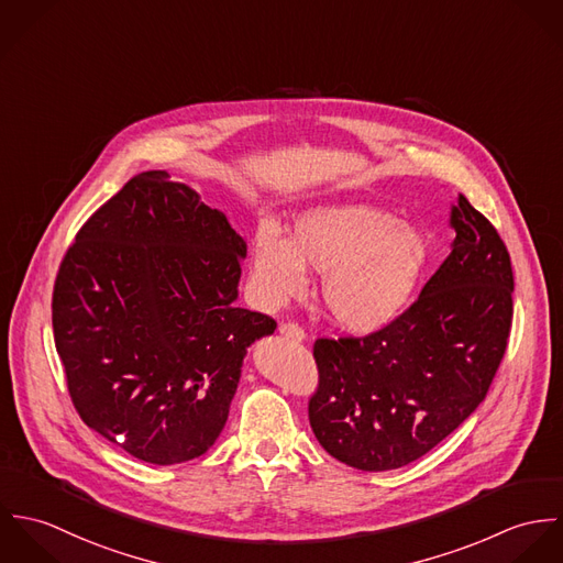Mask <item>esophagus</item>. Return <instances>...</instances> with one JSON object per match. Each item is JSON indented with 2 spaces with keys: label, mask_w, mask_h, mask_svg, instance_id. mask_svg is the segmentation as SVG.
<instances>
[{
  "label": "esophagus",
  "mask_w": 563,
  "mask_h": 563,
  "mask_svg": "<svg viewBox=\"0 0 563 563\" xmlns=\"http://www.w3.org/2000/svg\"><path fill=\"white\" fill-rule=\"evenodd\" d=\"M279 333L290 338V340H297V342H301L306 338V331L297 322H282L279 324Z\"/></svg>",
  "instance_id": "1"
}]
</instances>
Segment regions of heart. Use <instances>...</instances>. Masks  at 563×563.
I'll use <instances>...</instances> for the list:
<instances>
[{"mask_svg":"<svg viewBox=\"0 0 563 563\" xmlns=\"http://www.w3.org/2000/svg\"><path fill=\"white\" fill-rule=\"evenodd\" d=\"M429 262L424 234L368 203L317 206L295 217L290 239L262 225L251 242V284L264 308H279L322 273L319 301L342 331L366 335L397 321Z\"/></svg>","mask_w":563,"mask_h":563,"instance_id":"b5f03b06","label":"heart"}]
</instances>
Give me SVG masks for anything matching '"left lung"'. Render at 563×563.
I'll use <instances>...</instances> for the list:
<instances>
[{"mask_svg":"<svg viewBox=\"0 0 563 563\" xmlns=\"http://www.w3.org/2000/svg\"><path fill=\"white\" fill-rule=\"evenodd\" d=\"M449 257L420 297L364 338H319L312 431L338 462L366 473L416 462L485 399L514 317V273L494 225L460 195Z\"/></svg>","mask_w":563,"mask_h":563,"instance_id":"1","label":"left lung"}]
</instances>
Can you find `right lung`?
<instances>
[{
  "label": "right lung",
  "instance_id": "right-lung-1",
  "mask_svg": "<svg viewBox=\"0 0 563 563\" xmlns=\"http://www.w3.org/2000/svg\"><path fill=\"white\" fill-rule=\"evenodd\" d=\"M246 242L166 170L134 175L67 249L52 299L81 420L136 460L203 455L228 422L246 346L275 331L236 308Z\"/></svg>",
  "mask_w": 563,
  "mask_h": 563
}]
</instances>
